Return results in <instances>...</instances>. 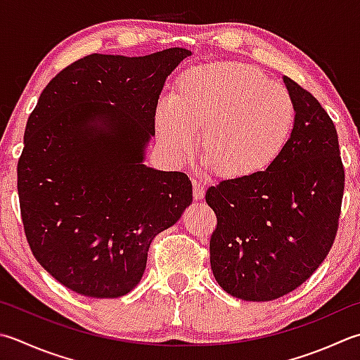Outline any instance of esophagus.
Returning a JSON list of instances; mask_svg holds the SVG:
<instances>
[{
    "instance_id": "esophagus-1",
    "label": "esophagus",
    "mask_w": 360,
    "mask_h": 360,
    "mask_svg": "<svg viewBox=\"0 0 360 360\" xmlns=\"http://www.w3.org/2000/svg\"><path fill=\"white\" fill-rule=\"evenodd\" d=\"M192 184H193V196L195 200H202L204 193H206V182L198 179V178H192Z\"/></svg>"
}]
</instances>
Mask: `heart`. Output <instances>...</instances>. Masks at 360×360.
<instances>
[{
	"instance_id": "1",
	"label": "heart",
	"mask_w": 360,
	"mask_h": 360,
	"mask_svg": "<svg viewBox=\"0 0 360 360\" xmlns=\"http://www.w3.org/2000/svg\"><path fill=\"white\" fill-rule=\"evenodd\" d=\"M295 122L292 95L262 70L236 62L193 70L156 114L160 142L176 156L188 153L202 126L201 156L228 179L269 170L290 140Z\"/></svg>"
}]
</instances>
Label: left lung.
Instances as JSON below:
<instances>
[{
	"instance_id": "obj_1",
	"label": "left lung",
	"mask_w": 360,
	"mask_h": 360,
	"mask_svg": "<svg viewBox=\"0 0 360 360\" xmlns=\"http://www.w3.org/2000/svg\"><path fill=\"white\" fill-rule=\"evenodd\" d=\"M297 122L269 170L206 192L217 215L210 266L224 292L273 301L306 283L333 248L345 188L334 122L319 100L284 76Z\"/></svg>"
}]
</instances>
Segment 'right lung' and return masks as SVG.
<instances>
[{
  "instance_id": "1",
  "label": "right lung",
  "mask_w": 360,
  "mask_h": 360,
  "mask_svg": "<svg viewBox=\"0 0 360 360\" xmlns=\"http://www.w3.org/2000/svg\"><path fill=\"white\" fill-rule=\"evenodd\" d=\"M188 56L184 48L86 56L48 82L27 118L21 221L34 257L70 290L131 292L153 238L192 202L186 173L143 165L167 76Z\"/></svg>"
}]
</instances>
